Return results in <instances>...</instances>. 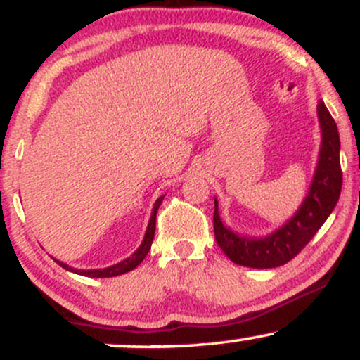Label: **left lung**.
<instances>
[{
    "label": "left lung",
    "mask_w": 360,
    "mask_h": 360,
    "mask_svg": "<svg viewBox=\"0 0 360 360\" xmlns=\"http://www.w3.org/2000/svg\"><path fill=\"white\" fill-rule=\"evenodd\" d=\"M318 120L321 127V148L315 177L301 208L281 229L264 238L240 237L223 225L214 200V238L232 262L254 269L283 266L304 249L333 212L342 191L340 137L335 120L323 101L318 103Z\"/></svg>",
    "instance_id": "8db88e82"
}]
</instances>
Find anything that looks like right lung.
<instances>
[{
  "label": "right lung",
  "mask_w": 360,
  "mask_h": 360,
  "mask_svg": "<svg viewBox=\"0 0 360 360\" xmlns=\"http://www.w3.org/2000/svg\"><path fill=\"white\" fill-rule=\"evenodd\" d=\"M162 200H164V196H160L159 200L155 201L154 210H152V214H150V220H148V226H147L146 237H143V242L140 243L139 249L135 250L134 254H131L128 259L122 260V262L115 264V266H111V267H106V269H91V271L72 269V267H69L68 264H62V262H59V260H56V262L59 264V266L64 267L65 271L76 272V274H81V276H88V278H113V276L125 274V272L135 269V267H137L139 264L142 262L143 259H146V255L148 254V250H150L152 240H154V233H155V217H157V210H159V206H160V203H162Z\"/></svg>",
  "instance_id": "obj_1"
}]
</instances>
